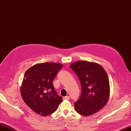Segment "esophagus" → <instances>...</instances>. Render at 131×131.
I'll use <instances>...</instances> for the list:
<instances>
[{
	"label": "esophagus",
	"instance_id": "obj_1",
	"mask_svg": "<svg viewBox=\"0 0 131 131\" xmlns=\"http://www.w3.org/2000/svg\"><path fill=\"white\" fill-rule=\"evenodd\" d=\"M63 99L64 100H69L70 99V96H66L63 97Z\"/></svg>",
	"mask_w": 131,
	"mask_h": 131
}]
</instances>
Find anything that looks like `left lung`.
Here are the masks:
<instances>
[{"mask_svg":"<svg viewBox=\"0 0 131 131\" xmlns=\"http://www.w3.org/2000/svg\"><path fill=\"white\" fill-rule=\"evenodd\" d=\"M81 86L80 98L74 104L75 111L84 116L96 113L107 104L110 94L109 79L103 67L96 63L79 61L71 63Z\"/></svg>","mask_w":131,"mask_h":131,"instance_id":"obj_1","label":"left lung"}]
</instances>
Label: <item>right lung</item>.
<instances>
[{
	"instance_id": "right-lung-1",
	"label": "right lung",
	"mask_w": 131,
	"mask_h": 131,
	"mask_svg": "<svg viewBox=\"0 0 131 131\" xmlns=\"http://www.w3.org/2000/svg\"><path fill=\"white\" fill-rule=\"evenodd\" d=\"M62 67L60 63H37L25 72L20 87L21 96L26 104L37 114L42 116L52 114L62 102L52 83Z\"/></svg>"
}]
</instances>
